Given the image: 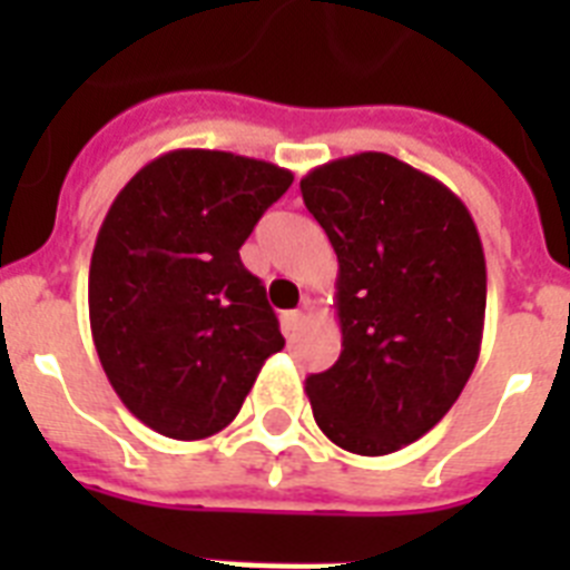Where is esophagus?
I'll use <instances>...</instances> for the list:
<instances>
[{
    "mask_svg": "<svg viewBox=\"0 0 570 570\" xmlns=\"http://www.w3.org/2000/svg\"><path fill=\"white\" fill-rule=\"evenodd\" d=\"M304 313L302 311H286L281 313V331H284L286 337H295V331L302 328Z\"/></svg>",
    "mask_w": 570,
    "mask_h": 570,
    "instance_id": "esophagus-1",
    "label": "esophagus"
}]
</instances>
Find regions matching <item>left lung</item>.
<instances>
[{
  "label": "left lung",
  "mask_w": 570,
  "mask_h": 570,
  "mask_svg": "<svg viewBox=\"0 0 570 570\" xmlns=\"http://www.w3.org/2000/svg\"><path fill=\"white\" fill-rule=\"evenodd\" d=\"M304 206L337 254V364L304 381L313 420L357 455L396 452L441 423L479 361L485 250L468 206L387 154L313 168Z\"/></svg>",
  "instance_id": "obj_1"
}]
</instances>
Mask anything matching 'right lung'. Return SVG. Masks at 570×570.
Here are the masks:
<instances>
[{"instance_id":"obj_1","label":"right lung","mask_w":570,"mask_h":570,"mask_svg":"<svg viewBox=\"0 0 570 570\" xmlns=\"http://www.w3.org/2000/svg\"><path fill=\"white\" fill-rule=\"evenodd\" d=\"M289 186L293 171L263 159L183 147L111 200L88 272L91 337L120 402L154 432H222L284 348L239 248Z\"/></svg>"}]
</instances>
